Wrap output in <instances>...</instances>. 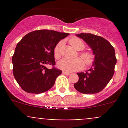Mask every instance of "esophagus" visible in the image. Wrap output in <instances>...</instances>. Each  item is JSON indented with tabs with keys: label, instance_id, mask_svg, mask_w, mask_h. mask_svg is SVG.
Listing matches in <instances>:
<instances>
[{
	"label": "esophagus",
	"instance_id": "esophagus-1",
	"mask_svg": "<svg viewBox=\"0 0 128 128\" xmlns=\"http://www.w3.org/2000/svg\"><path fill=\"white\" fill-rule=\"evenodd\" d=\"M62 73L63 74L66 75V76H69V75L70 74V73H69V72H66V71H62Z\"/></svg>",
	"mask_w": 128,
	"mask_h": 128
}]
</instances>
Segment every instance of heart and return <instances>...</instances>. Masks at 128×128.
Returning <instances> with one entry per match:
<instances>
[{
    "instance_id": "b5f03b06",
    "label": "heart",
    "mask_w": 128,
    "mask_h": 128,
    "mask_svg": "<svg viewBox=\"0 0 128 128\" xmlns=\"http://www.w3.org/2000/svg\"><path fill=\"white\" fill-rule=\"evenodd\" d=\"M70 44L76 50L80 51L84 49L85 44L80 39L77 37H73L69 40ZM63 42L62 41H59L54 48V54L56 59H59L62 56V50ZM79 56L84 61L85 64L89 66L93 62L94 59V54L92 52L88 51H82L79 52ZM84 61L80 58H76L75 59H63L58 62V67L62 70L68 72H73L75 70H80L84 66Z\"/></svg>"
}]
</instances>
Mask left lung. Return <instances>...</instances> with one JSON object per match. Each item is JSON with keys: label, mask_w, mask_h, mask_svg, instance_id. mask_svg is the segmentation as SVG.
I'll return each instance as SVG.
<instances>
[{"label": "left lung", "mask_w": 128, "mask_h": 128, "mask_svg": "<svg viewBox=\"0 0 128 128\" xmlns=\"http://www.w3.org/2000/svg\"><path fill=\"white\" fill-rule=\"evenodd\" d=\"M88 44L95 54L92 67L86 72L77 73L75 88L84 94H94L104 90L113 77L116 58L114 48L102 37L90 33L77 34Z\"/></svg>", "instance_id": "1"}]
</instances>
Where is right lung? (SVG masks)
I'll return each mask as SVG.
<instances>
[{
  "label": "right lung",
  "instance_id": "1",
  "mask_svg": "<svg viewBox=\"0 0 128 128\" xmlns=\"http://www.w3.org/2000/svg\"><path fill=\"white\" fill-rule=\"evenodd\" d=\"M69 33L40 30L26 34L16 44L12 56L13 74L21 88L28 93L41 94L52 88L62 70L56 69L54 48ZM46 64L53 66L49 70Z\"/></svg>",
  "mask_w": 128,
  "mask_h": 128
}]
</instances>
